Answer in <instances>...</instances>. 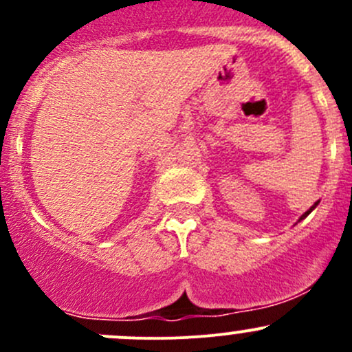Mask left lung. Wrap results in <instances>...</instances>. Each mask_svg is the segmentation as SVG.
Wrapping results in <instances>:
<instances>
[{"label": "left lung", "instance_id": "8db88e82", "mask_svg": "<svg viewBox=\"0 0 352 352\" xmlns=\"http://www.w3.org/2000/svg\"><path fill=\"white\" fill-rule=\"evenodd\" d=\"M317 204H318V201H317V202H315V204H314V206H311V208H310V209H308V211H307V212H305V214H301V218H300V219H298V221H301V219H305V218H307V216H308V214H310V212H311V211H314V209H315V208H317Z\"/></svg>", "mask_w": 352, "mask_h": 352}]
</instances>
